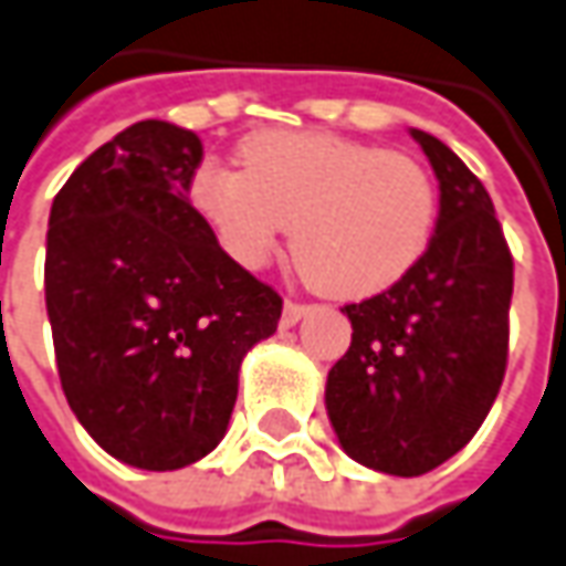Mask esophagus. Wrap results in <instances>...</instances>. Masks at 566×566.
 Here are the masks:
<instances>
[{
    "label": "esophagus",
    "instance_id": "1",
    "mask_svg": "<svg viewBox=\"0 0 566 566\" xmlns=\"http://www.w3.org/2000/svg\"><path fill=\"white\" fill-rule=\"evenodd\" d=\"M308 312H312V305H302V302H286V305H283V324H286V327H293V324H298V321L308 315Z\"/></svg>",
    "mask_w": 566,
    "mask_h": 566
}]
</instances>
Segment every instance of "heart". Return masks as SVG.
Returning <instances> with one entry per match:
<instances>
[{"mask_svg":"<svg viewBox=\"0 0 566 566\" xmlns=\"http://www.w3.org/2000/svg\"><path fill=\"white\" fill-rule=\"evenodd\" d=\"M242 166L205 164L191 179V207L242 268H261L293 227L295 264L321 293L368 298L431 242L438 188L406 154L334 132H258Z\"/></svg>","mask_w":566,"mask_h":566,"instance_id":"obj_1","label":"heart"}]
</instances>
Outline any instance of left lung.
Returning <instances> with one entry per match:
<instances>
[{"instance_id": "left-lung-1", "label": "left lung", "mask_w": 566, "mask_h": 566, "mask_svg": "<svg viewBox=\"0 0 566 566\" xmlns=\"http://www.w3.org/2000/svg\"><path fill=\"white\" fill-rule=\"evenodd\" d=\"M441 186L422 261L353 302L346 356L327 375L339 447L387 475H424L472 441L507 371L513 258L485 186L434 135L412 128Z\"/></svg>"}]
</instances>
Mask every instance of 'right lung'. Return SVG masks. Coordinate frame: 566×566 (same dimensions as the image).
<instances>
[{"label": "right lung", "mask_w": 566, "mask_h": 566, "mask_svg": "<svg viewBox=\"0 0 566 566\" xmlns=\"http://www.w3.org/2000/svg\"><path fill=\"white\" fill-rule=\"evenodd\" d=\"M201 157L195 132L135 122L50 210L43 283L65 400L109 457L150 472L220 444L239 365L283 312L188 201Z\"/></svg>", "instance_id": "right-lung-1"}]
</instances>
